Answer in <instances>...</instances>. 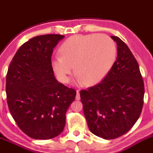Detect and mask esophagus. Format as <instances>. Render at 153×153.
Segmentation results:
<instances>
[{
	"label": "esophagus",
	"instance_id": "obj_1",
	"mask_svg": "<svg viewBox=\"0 0 153 153\" xmlns=\"http://www.w3.org/2000/svg\"><path fill=\"white\" fill-rule=\"evenodd\" d=\"M77 94H76V97H75V99L77 100H80V94H79V91L78 90H77Z\"/></svg>",
	"mask_w": 153,
	"mask_h": 153
}]
</instances>
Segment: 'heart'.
<instances>
[{
  "instance_id": "1",
  "label": "heart",
  "mask_w": 153,
  "mask_h": 153,
  "mask_svg": "<svg viewBox=\"0 0 153 153\" xmlns=\"http://www.w3.org/2000/svg\"><path fill=\"white\" fill-rule=\"evenodd\" d=\"M60 52L61 55L51 59L58 79L67 82L74 66L77 81L88 86L97 85L105 78L117 56L113 40L108 35L98 34L71 37L62 44Z\"/></svg>"
}]
</instances>
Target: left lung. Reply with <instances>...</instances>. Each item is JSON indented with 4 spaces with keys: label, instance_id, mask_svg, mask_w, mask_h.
Returning a JSON list of instances; mask_svg holds the SVG:
<instances>
[{
    "label": "left lung",
    "instance_id": "left-lung-1",
    "mask_svg": "<svg viewBox=\"0 0 153 153\" xmlns=\"http://www.w3.org/2000/svg\"><path fill=\"white\" fill-rule=\"evenodd\" d=\"M116 61L102 82L80 92L91 133L105 140L118 138L131 129L143 105L144 83L137 61L117 36Z\"/></svg>",
    "mask_w": 153,
    "mask_h": 153
}]
</instances>
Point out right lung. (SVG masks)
<instances>
[{
  "mask_svg": "<svg viewBox=\"0 0 153 153\" xmlns=\"http://www.w3.org/2000/svg\"><path fill=\"white\" fill-rule=\"evenodd\" d=\"M65 35H44L19 48L6 78L7 101L18 127L31 138L49 140L62 132L76 91L58 82L51 65L53 48Z\"/></svg>",
  "mask_w": 153,
  "mask_h": 153,
  "instance_id": "obj_1",
  "label": "right lung"
}]
</instances>
